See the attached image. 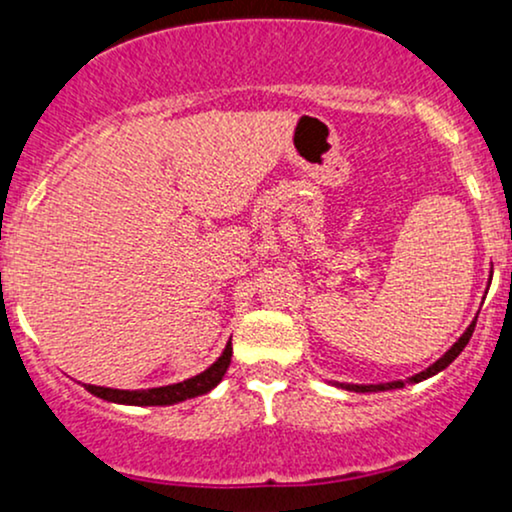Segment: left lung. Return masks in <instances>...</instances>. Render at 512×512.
I'll return each instance as SVG.
<instances>
[{
  "instance_id": "obj_1",
  "label": "left lung",
  "mask_w": 512,
  "mask_h": 512,
  "mask_svg": "<svg viewBox=\"0 0 512 512\" xmlns=\"http://www.w3.org/2000/svg\"><path fill=\"white\" fill-rule=\"evenodd\" d=\"M474 325H477V320H474L472 325L467 327V332H464L462 337L457 339V342L452 344L448 351H445L443 358H438V361L433 363V366H428L426 370H421V373H416L414 378H409V383H421V380L431 378V375H436V373H440V370H443V368H448L450 363L455 361V358L462 354L464 346L469 344V339H472V332H474ZM337 385H339V383H337ZM402 385H404L402 380H397V383H380V385H342V387H346V390H354V392H383V390H395V387H402Z\"/></svg>"
}]
</instances>
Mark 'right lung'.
<instances>
[{"label": "right lung", "mask_w": 512, "mask_h": 512, "mask_svg": "<svg viewBox=\"0 0 512 512\" xmlns=\"http://www.w3.org/2000/svg\"><path fill=\"white\" fill-rule=\"evenodd\" d=\"M233 346L231 342L226 344L223 354L216 358L204 373L195 375L190 380H182V383L166 385V387H151V390H113V387H96V385H84L91 395L108 399V402L117 404H134V407H166V404H178L185 399L207 395L209 390H214L221 383L223 373L231 366Z\"/></svg>", "instance_id": "add662e5"}]
</instances>
